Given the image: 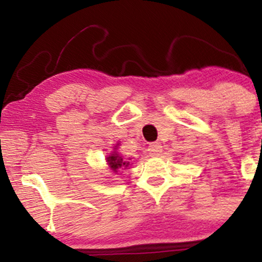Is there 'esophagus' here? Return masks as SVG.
Returning <instances> with one entry per match:
<instances>
[{"label": "esophagus", "instance_id": "1", "mask_svg": "<svg viewBox=\"0 0 262 262\" xmlns=\"http://www.w3.org/2000/svg\"><path fill=\"white\" fill-rule=\"evenodd\" d=\"M148 150H149L150 156H160V153L162 152V146L158 142H155V143L149 144Z\"/></svg>", "mask_w": 262, "mask_h": 262}]
</instances>
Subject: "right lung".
<instances>
[{
    "mask_svg": "<svg viewBox=\"0 0 262 262\" xmlns=\"http://www.w3.org/2000/svg\"><path fill=\"white\" fill-rule=\"evenodd\" d=\"M107 162H109L110 168H112L114 172H116V170H118V168L126 167V166L129 165V162H125V161L121 158V156H119L118 153H115V152L113 153L112 156H109V157H107Z\"/></svg>",
    "mask_w": 262,
    "mask_h": 262,
    "instance_id": "obj_1",
    "label": "right lung"
}]
</instances>
